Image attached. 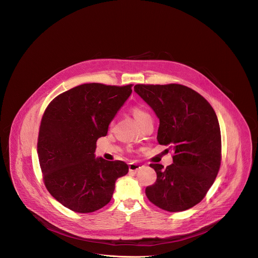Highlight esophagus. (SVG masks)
<instances>
[{
	"label": "esophagus",
	"mask_w": 258,
	"mask_h": 258,
	"mask_svg": "<svg viewBox=\"0 0 258 258\" xmlns=\"http://www.w3.org/2000/svg\"><path fill=\"white\" fill-rule=\"evenodd\" d=\"M141 168H142V167H141V165H139V164H135V163H132V164H130V166H128V170H130V172H134V173H137Z\"/></svg>",
	"instance_id": "34e87169"
}]
</instances>
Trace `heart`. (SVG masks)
Wrapping results in <instances>:
<instances>
[{
  "mask_svg": "<svg viewBox=\"0 0 258 258\" xmlns=\"http://www.w3.org/2000/svg\"><path fill=\"white\" fill-rule=\"evenodd\" d=\"M132 113L135 117V119L138 121L139 124H141L142 122H144L146 119L148 118H151V115L150 113L145 110L143 107L141 106H135L132 108Z\"/></svg>",
  "mask_w": 258,
  "mask_h": 258,
  "instance_id": "1",
  "label": "heart"
}]
</instances>
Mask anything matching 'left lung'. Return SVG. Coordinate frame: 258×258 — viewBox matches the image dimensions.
<instances>
[{"instance_id": "1", "label": "left lung", "mask_w": 258, "mask_h": 258, "mask_svg": "<svg viewBox=\"0 0 258 258\" xmlns=\"http://www.w3.org/2000/svg\"><path fill=\"white\" fill-rule=\"evenodd\" d=\"M135 91L160 119L158 142L173 148V164H151L157 181L146 188L148 199L169 212L197 205L213 185L221 164V133L210 103L181 84H137Z\"/></svg>"}]
</instances>
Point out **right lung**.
Segmentation results:
<instances>
[{
	"label": "right lung",
	"instance_id": "1",
	"mask_svg": "<svg viewBox=\"0 0 258 258\" xmlns=\"http://www.w3.org/2000/svg\"><path fill=\"white\" fill-rule=\"evenodd\" d=\"M125 86L85 83L56 96L42 116L37 151L48 192L63 206L90 213L111 200L122 161L95 158L96 141L132 94Z\"/></svg>",
	"mask_w": 258,
	"mask_h": 258
}]
</instances>
